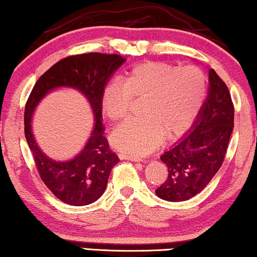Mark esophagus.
<instances>
[{
  "instance_id": "34e87169",
  "label": "esophagus",
  "mask_w": 257,
  "mask_h": 257,
  "mask_svg": "<svg viewBox=\"0 0 257 257\" xmlns=\"http://www.w3.org/2000/svg\"><path fill=\"white\" fill-rule=\"evenodd\" d=\"M119 158H120V159H127V161H132V162H142L141 158L133 157V156L125 155V153H119Z\"/></svg>"
}]
</instances>
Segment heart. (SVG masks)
<instances>
[{
    "label": "heart",
    "mask_w": 257,
    "mask_h": 257,
    "mask_svg": "<svg viewBox=\"0 0 257 257\" xmlns=\"http://www.w3.org/2000/svg\"><path fill=\"white\" fill-rule=\"evenodd\" d=\"M208 94V79L197 66L149 61L126 73L122 82L112 81L101 94V108L111 121H120L132 99L145 100L142 118H132L113 132L119 151L142 157L156 150L164 137L182 136L194 124Z\"/></svg>",
    "instance_id": "1"
}]
</instances>
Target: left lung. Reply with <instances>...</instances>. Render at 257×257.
Instances as JSON below:
<instances>
[{
	"label": "left lung",
	"mask_w": 257,
	"mask_h": 257,
	"mask_svg": "<svg viewBox=\"0 0 257 257\" xmlns=\"http://www.w3.org/2000/svg\"><path fill=\"white\" fill-rule=\"evenodd\" d=\"M210 92L198 119L188 135L162 155L168 178L156 190L169 202L192 198L216 175L224 161L234 128V104L225 82L214 69L209 72Z\"/></svg>",
	"instance_id": "obj_1"
}]
</instances>
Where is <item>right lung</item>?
Segmentation results:
<instances>
[{
  "mask_svg": "<svg viewBox=\"0 0 257 257\" xmlns=\"http://www.w3.org/2000/svg\"><path fill=\"white\" fill-rule=\"evenodd\" d=\"M124 61L121 55L102 53L67 56L40 76L27 99L25 136L40 178L52 194L66 204L82 206L95 202L104 194L111 170L119 162L105 137L101 94L109 76ZM60 85H68L84 92L96 118L95 128L85 149L68 162H55L46 158L36 145L30 127L31 114L39 100Z\"/></svg>",
  "mask_w": 257,
  "mask_h": 257,
  "instance_id": "add662e5",
  "label": "right lung"
}]
</instances>
